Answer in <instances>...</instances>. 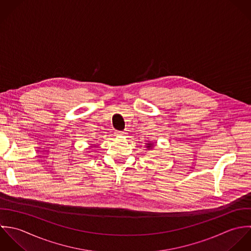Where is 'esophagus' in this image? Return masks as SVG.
I'll list each match as a JSON object with an SVG mask.
<instances>
[{"instance_id": "1", "label": "esophagus", "mask_w": 251, "mask_h": 251, "mask_svg": "<svg viewBox=\"0 0 251 251\" xmlns=\"http://www.w3.org/2000/svg\"><path fill=\"white\" fill-rule=\"evenodd\" d=\"M126 133L125 132H123V131H116L115 132V135L117 136V137H121V136H124Z\"/></svg>"}]
</instances>
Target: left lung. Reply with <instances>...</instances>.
<instances>
[{"mask_svg": "<svg viewBox=\"0 0 251 251\" xmlns=\"http://www.w3.org/2000/svg\"><path fill=\"white\" fill-rule=\"evenodd\" d=\"M153 147H154V144H152L151 142H149V144H147V146H146V148H147L149 151H151Z\"/></svg>", "mask_w": 251, "mask_h": 251, "instance_id": "left-lung-1", "label": "left lung"}]
</instances>
